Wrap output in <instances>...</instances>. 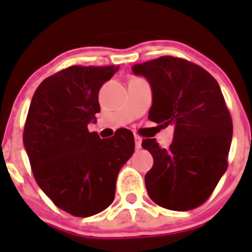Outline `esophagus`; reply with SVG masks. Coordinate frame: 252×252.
Returning a JSON list of instances; mask_svg holds the SVG:
<instances>
[{
	"label": "esophagus",
	"instance_id": "esophagus-1",
	"mask_svg": "<svg viewBox=\"0 0 252 252\" xmlns=\"http://www.w3.org/2000/svg\"><path fill=\"white\" fill-rule=\"evenodd\" d=\"M141 142H142L141 137L137 136V135H135V146H136V149L141 148Z\"/></svg>",
	"mask_w": 252,
	"mask_h": 252
}]
</instances>
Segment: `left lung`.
Segmentation results:
<instances>
[{
	"mask_svg": "<svg viewBox=\"0 0 252 252\" xmlns=\"http://www.w3.org/2000/svg\"><path fill=\"white\" fill-rule=\"evenodd\" d=\"M153 91L149 120L174 125V139L161 149L155 139L142 140L154 158L146 173L149 197L171 211L203 204L226 171L232 120L221 88L207 70L182 58L160 57L132 66Z\"/></svg>",
	"mask_w": 252,
	"mask_h": 252,
	"instance_id": "8db88e82",
	"label": "left lung"
}]
</instances>
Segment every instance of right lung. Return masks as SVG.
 Instances as JSON below:
<instances>
[{"instance_id":"add662e5","label":"right lung","mask_w":252,"mask_h":252,"mask_svg":"<svg viewBox=\"0 0 252 252\" xmlns=\"http://www.w3.org/2000/svg\"><path fill=\"white\" fill-rule=\"evenodd\" d=\"M117 69L69 66L44 79L31 99L24 145L32 174L53 203L75 217L97 215L112 203L120 169L135 150L127 128L110 139L88 130L101 111L102 84Z\"/></svg>"}]
</instances>
